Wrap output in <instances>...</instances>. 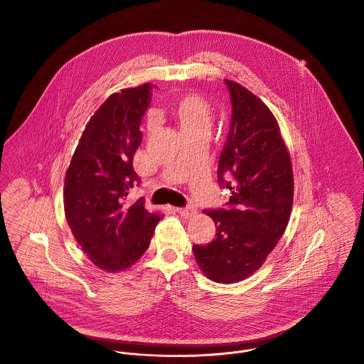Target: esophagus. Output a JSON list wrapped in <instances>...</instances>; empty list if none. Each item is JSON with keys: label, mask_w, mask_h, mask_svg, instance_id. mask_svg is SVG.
Instances as JSON below:
<instances>
[{"label": "esophagus", "mask_w": 364, "mask_h": 364, "mask_svg": "<svg viewBox=\"0 0 364 364\" xmlns=\"http://www.w3.org/2000/svg\"><path fill=\"white\" fill-rule=\"evenodd\" d=\"M176 213L179 214V215H182V217H191V215H193L195 213H196V210L195 208H192V206H186V208H176Z\"/></svg>", "instance_id": "1"}]
</instances>
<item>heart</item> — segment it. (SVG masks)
<instances>
[{"mask_svg": "<svg viewBox=\"0 0 364 364\" xmlns=\"http://www.w3.org/2000/svg\"><path fill=\"white\" fill-rule=\"evenodd\" d=\"M171 116L178 126L179 134H208L213 120V112L210 105L195 94H188L178 98L171 106ZM151 123L153 120L150 122V124Z\"/></svg>", "mask_w": 364, "mask_h": 364, "instance_id": "1", "label": "heart"}]
</instances>
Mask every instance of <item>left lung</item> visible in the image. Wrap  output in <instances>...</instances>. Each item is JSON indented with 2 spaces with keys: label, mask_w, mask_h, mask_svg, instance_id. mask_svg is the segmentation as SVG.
I'll use <instances>...</instances> for the list:
<instances>
[{
  "label": "left lung",
  "mask_w": 364,
  "mask_h": 364,
  "mask_svg": "<svg viewBox=\"0 0 364 364\" xmlns=\"http://www.w3.org/2000/svg\"><path fill=\"white\" fill-rule=\"evenodd\" d=\"M231 123L217 181L230 195L225 208H206L215 238L192 251L217 283L240 282L257 269L282 238L293 206L291 161L269 107L242 85L224 80Z\"/></svg>",
  "instance_id": "left-lung-1"
}]
</instances>
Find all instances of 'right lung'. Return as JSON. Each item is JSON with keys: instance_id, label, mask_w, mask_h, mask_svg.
<instances>
[{"instance_id": "obj_1", "label": "right lung", "mask_w": 364, "mask_h": 364, "mask_svg": "<svg viewBox=\"0 0 364 364\" xmlns=\"http://www.w3.org/2000/svg\"><path fill=\"white\" fill-rule=\"evenodd\" d=\"M153 88L144 84L112 94L88 122L65 173L67 223L88 258L107 272L140 259L164 217L149 213L141 198L126 203L130 189L141 183L133 156Z\"/></svg>"}]
</instances>
